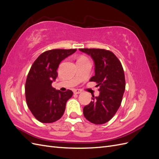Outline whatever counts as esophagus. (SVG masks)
Instances as JSON below:
<instances>
[{
    "label": "esophagus",
    "mask_w": 159,
    "mask_h": 159,
    "mask_svg": "<svg viewBox=\"0 0 159 159\" xmlns=\"http://www.w3.org/2000/svg\"><path fill=\"white\" fill-rule=\"evenodd\" d=\"M74 94H80L81 93V91L80 89H74Z\"/></svg>",
    "instance_id": "1"
}]
</instances>
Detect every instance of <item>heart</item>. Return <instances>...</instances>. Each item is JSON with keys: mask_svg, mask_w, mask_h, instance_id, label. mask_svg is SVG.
<instances>
[{"mask_svg": "<svg viewBox=\"0 0 159 159\" xmlns=\"http://www.w3.org/2000/svg\"><path fill=\"white\" fill-rule=\"evenodd\" d=\"M81 58H83V57H81Z\"/></svg>", "mask_w": 159, "mask_h": 159, "instance_id": "obj_1", "label": "heart"}]
</instances>
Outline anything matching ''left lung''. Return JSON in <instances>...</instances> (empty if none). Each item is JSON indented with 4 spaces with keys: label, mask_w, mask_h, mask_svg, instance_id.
Masks as SVG:
<instances>
[{
    "label": "left lung",
    "mask_w": 159,
    "mask_h": 159,
    "mask_svg": "<svg viewBox=\"0 0 159 159\" xmlns=\"http://www.w3.org/2000/svg\"><path fill=\"white\" fill-rule=\"evenodd\" d=\"M94 61L95 75L90 81L99 86V95L84 107V117L91 123L100 125L109 121L121 105L125 80L121 62L113 52L104 49H79Z\"/></svg>",
    "instance_id": "obj_1"
}]
</instances>
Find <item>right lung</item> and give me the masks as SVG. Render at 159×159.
I'll return each mask as SVG.
<instances>
[{"label": "right lung", "mask_w": 159, "mask_h": 159, "mask_svg": "<svg viewBox=\"0 0 159 159\" xmlns=\"http://www.w3.org/2000/svg\"><path fill=\"white\" fill-rule=\"evenodd\" d=\"M76 49H56L44 52L34 62L28 74L25 95L28 107L35 118L44 123L55 122L63 115L66 102L73 92L56 90L52 84L57 76L60 62Z\"/></svg>", "instance_id": "1"}]
</instances>
